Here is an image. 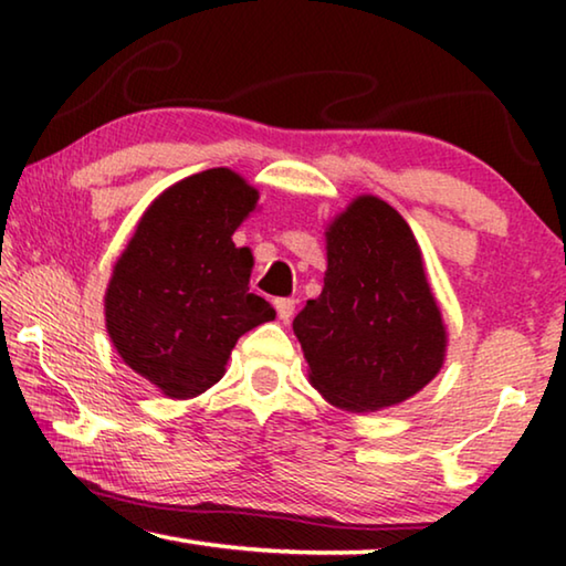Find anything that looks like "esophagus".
<instances>
[{
	"label": "esophagus",
	"mask_w": 566,
	"mask_h": 566,
	"mask_svg": "<svg viewBox=\"0 0 566 566\" xmlns=\"http://www.w3.org/2000/svg\"><path fill=\"white\" fill-rule=\"evenodd\" d=\"M294 300H276L274 306H276V314H280L282 322H290L294 317Z\"/></svg>",
	"instance_id": "obj_1"
}]
</instances>
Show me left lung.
I'll return each instance as SVG.
<instances>
[{
  "label": "left lung",
  "mask_w": 566,
  "mask_h": 566,
  "mask_svg": "<svg viewBox=\"0 0 566 566\" xmlns=\"http://www.w3.org/2000/svg\"><path fill=\"white\" fill-rule=\"evenodd\" d=\"M292 327L312 385L339 409L399 405L434 379L447 347L442 312L397 209L359 197L334 219L324 290Z\"/></svg>",
  "instance_id": "8db88e82"
}]
</instances>
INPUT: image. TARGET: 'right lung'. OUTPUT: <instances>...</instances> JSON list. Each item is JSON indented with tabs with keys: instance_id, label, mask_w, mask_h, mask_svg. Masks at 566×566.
<instances>
[{
	"instance_id": "obj_1",
	"label": "right lung",
	"mask_w": 566,
	"mask_h": 566,
	"mask_svg": "<svg viewBox=\"0 0 566 566\" xmlns=\"http://www.w3.org/2000/svg\"><path fill=\"white\" fill-rule=\"evenodd\" d=\"M256 199L224 167L181 179L147 209L114 266L109 337L167 397L202 395L222 379L237 339L274 319V306L249 292L252 252L232 242Z\"/></svg>"
}]
</instances>
